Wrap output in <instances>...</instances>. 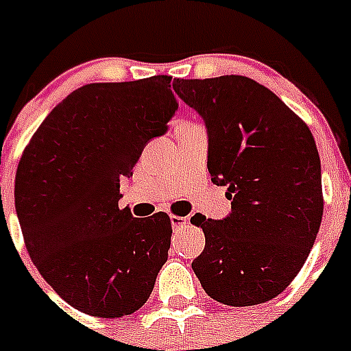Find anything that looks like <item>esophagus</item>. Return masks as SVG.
I'll use <instances>...</instances> for the list:
<instances>
[{
    "instance_id": "obj_1",
    "label": "esophagus",
    "mask_w": 351,
    "mask_h": 351,
    "mask_svg": "<svg viewBox=\"0 0 351 351\" xmlns=\"http://www.w3.org/2000/svg\"><path fill=\"white\" fill-rule=\"evenodd\" d=\"M187 224V219H184V217H171V226H173V230H180V228H184V226Z\"/></svg>"
}]
</instances>
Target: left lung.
Segmentation results:
<instances>
[{"label": "left lung", "instance_id": "8db88e82", "mask_svg": "<svg viewBox=\"0 0 351 351\" xmlns=\"http://www.w3.org/2000/svg\"><path fill=\"white\" fill-rule=\"evenodd\" d=\"M208 131L211 182L231 213L195 215L206 247L191 267L211 299L255 306L275 299L304 266L322 220L321 158L310 129L277 95L245 76L173 80Z\"/></svg>", "mask_w": 351, "mask_h": 351}]
</instances>
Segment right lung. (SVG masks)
Segmentation results:
<instances>
[{"label": "right lung", "instance_id": "1", "mask_svg": "<svg viewBox=\"0 0 351 351\" xmlns=\"http://www.w3.org/2000/svg\"><path fill=\"white\" fill-rule=\"evenodd\" d=\"M171 76L80 87L58 104L19 160L16 215L30 258L65 302L93 317L131 315L167 261L165 213L118 208L120 180L178 104Z\"/></svg>", "mask_w": 351, "mask_h": 351}]
</instances>
